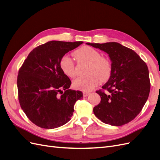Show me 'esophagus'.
<instances>
[{"label": "esophagus", "instance_id": "1", "mask_svg": "<svg viewBox=\"0 0 160 160\" xmlns=\"http://www.w3.org/2000/svg\"><path fill=\"white\" fill-rule=\"evenodd\" d=\"M83 97H87L88 95H89V92H86V91H83Z\"/></svg>", "mask_w": 160, "mask_h": 160}]
</instances>
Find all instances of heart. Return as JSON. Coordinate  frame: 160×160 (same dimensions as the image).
<instances>
[{
	"label": "heart",
	"instance_id": "heart-1",
	"mask_svg": "<svg viewBox=\"0 0 160 160\" xmlns=\"http://www.w3.org/2000/svg\"><path fill=\"white\" fill-rule=\"evenodd\" d=\"M74 57L79 62H88L87 74L76 78L72 86L77 89L90 91L98 85L100 79L107 80L111 75V64L107 57L101 56L98 51L89 46H83L75 51ZM60 67L63 73L69 77L76 75L74 62L71 58L65 55L60 61Z\"/></svg>",
	"mask_w": 160,
	"mask_h": 160
}]
</instances>
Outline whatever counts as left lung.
<instances>
[{
    "instance_id": "left-lung-1",
    "label": "left lung",
    "mask_w": 160,
    "mask_h": 160,
    "mask_svg": "<svg viewBox=\"0 0 160 160\" xmlns=\"http://www.w3.org/2000/svg\"><path fill=\"white\" fill-rule=\"evenodd\" d=\"M87 44L107 52L112 68L108 81L102 89L96 91L101 101L94 107V114L106 124L121 126L128 123L141 112L149 94L146 63L134 51L118 42Z\"/></svg>"
}]
</instances>
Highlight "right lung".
<instances>
[{
    "label": "right lung",
    "instance_id": "right-lung-1",
    "mask_svg": "<svg viewBox=\"0 0 160 160\" xmlns=\"http://www.w3.org/2000/svg\"><path fill=\"white\" fill-rule=\"evenodd\" d=\"M82 43L47 42L31 51L19 69V103L37 126L54 129L67 123L73 113L75 102L83 98L81 91L69 89L71 81L60 67L61 58Z\"/></svg>",
    "mask_w": 160,
    "mask_h": 160
}]
</instances>
